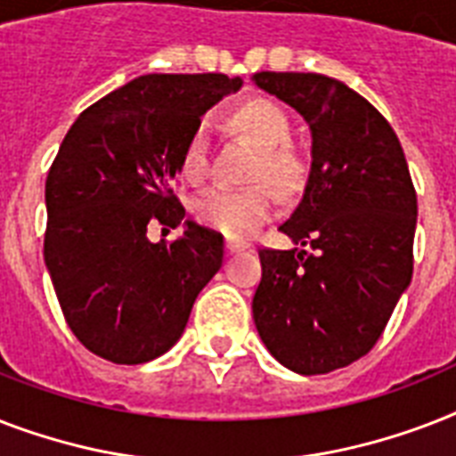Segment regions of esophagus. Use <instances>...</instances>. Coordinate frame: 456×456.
<instances>
[{
    "mask_svg": "<svg viewBox=\"0 0 456 456\" xmlns=\"http://www.w3.org/2000/svg\"><path fill=\"white\" fill-rule=\"evenodd\" d=\"M224 250H227L229 256H234V253H241V250H246V243L232 241V239H229V241L224 243Z\"/></svg>",
    "mask_w": 456,
    "mask_h": 456,
    "instance_id": "esophagus-1",
    "label": "esophagus"
}]
</instances>
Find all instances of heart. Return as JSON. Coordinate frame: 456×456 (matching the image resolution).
Returning <instances> with one entry per match:
<instances>
[{"mask_svg":"<svg viewBox=\"0 0 456 456\" xmlns=\"http://www.w3.org/2000/svg\"><path fill=\"white\" fill-rule=\"evenodd\" d=\"M232 130L241 132L260 146L253 179H267L279 191L291 193L305 182V160L291 146V118L267 96H248L234 103L224 116ZM210 149L203 130H193L179 153V175L199 184L208 177ZM270 184L257 182L246 189L217 186L193 200L191 213L199 224L229 239H248L277 213V193Z\"/></svg>","mask_w":456,"mask_h":456,"instance_id":"heart-1","label":"heart"}]
</instances>
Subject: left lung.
<instances>
[{
	"instance_id": "obj_1",
	"label": "left lung",
	"mask_w": 456,
	"mask_h": 456,
	"mask_svg": "<svg viewBox=\"0 0 456 456\" xmlns=\"http://www.w3.org/2000/svg\"><path fill=\"white\" fill-rule=\"evenodd\" d=\"M256 85L310 123L312 170L279 227L305 248H260L253 319L284 367L329 374L376 346L410 286L417 191L388 120L343 82L265 70Z\"/></svg>"
}]
</instances>
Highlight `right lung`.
Instances as JSON below:
<instances>
[{"mask_svg": "<svg viewBox=\"0 0 456 456\" xmlns=\"http://www.w3.org/2000/svg\"><path fill=\"white\" fill-rule=\"evenodd\" d=\"M241 87L222 73L142 75L80 113L46 175L45 263L61 312L89 353L142 364L167 353L193 300L222 267L224 241L186 222L151 243V224L175 229L179 153L200 116Z\"/></svg>", "mask_w": 456, "mask_h": 456, "instance_id": "obj_1", "label": "right lung"}]
</instances>
